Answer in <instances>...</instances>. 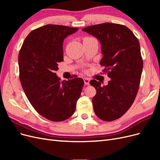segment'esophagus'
<instances>
[{
  "label": "esophagus",
  "instance_id": "esophagus-1",
  "mask_svg": "<svg viewBox=\"0 0 160 160\" xmlns=\"http://www.w3.org/2000/svg\"><path fill=\"white\" fill-rule=\"evenodd\" d=\"M83 80H84L85 85H89V79L88 78H84Z\"/></svg>",
  "mask_w": 160,
  "mask_h": 160
}]
</instances>
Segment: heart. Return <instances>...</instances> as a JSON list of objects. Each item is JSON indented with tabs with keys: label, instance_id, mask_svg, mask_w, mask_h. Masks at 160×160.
<instances>
[{
	"label": "heart",
	"instance_id": "heart-1",
	"mask_svg": "<svg viewBox=\"0 0 160 160\" xmlns=\"http://www.w3.org/2000/svg\"><path fill=\"white\" fill-rule=\"evenodd\" d=\"M91 40H96L94 37H85L83 38V42L89 41H91Z\"/></svg>",
	"mask_w": 160,
	"mask_h": 160
}]
</instances>
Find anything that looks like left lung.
Listing matches in <instances>:
<instances>
[{
	"label": "left lung",
	"mask_w": 160,
	"mask_h": 160,
	"mask_svg": "<svg viewBox=\"0 0 160 160\" xmlns=\"http://www.w3.org/2000/svg\"><path fill=\"white\" fill-rule=\"evenodd\" d=\"M82 30L99 40L103 55L100 65L110 78L108 85L101 86L95 79L89 82L96 89L92 99L94 111L101 120H116L130 108L139 88L143 59L139 41L120 24L105 22Z\"/></svg>",
	"instance_id": "left-lung-1"
}]
</instances>
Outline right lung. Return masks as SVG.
I'll return each instance as SVG.
<instances>
[{
	"label": "right lung",
	"mask_w": 160,
	"mask_h": 160,
	"mask_svg": "<svg viewBox=\"0 0 160 160\" xmlns=\"http://www.w3.org/2000/svg\"><path fill=\"white\" fill-rule=\"evenodd\" d=\"M78 28L47 25L32 31L18 53L19 79L29 102L42 117L62 122L74 113L84 85L77 75L61 81L55 73L63 61L65 38Z\"/></svg>",
	"instance_id": "1"
}]
</instances>
